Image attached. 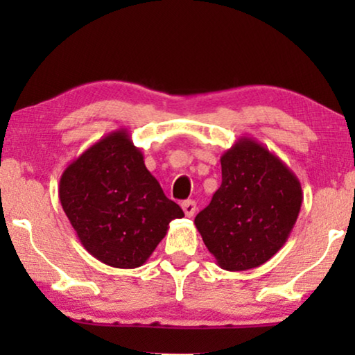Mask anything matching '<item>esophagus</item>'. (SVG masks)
Segmentation results:
<instances>
[{
	"mask_svg": "<svg viewBox=\"0 0 355 355\" xmlns=\"http://www.w3.org/2000/svg\"><path fill=\"white\" fill-rule=\"evenodd\" d=\"M182 208L188 218H192V216H194L197 211V203L194 200H184L182 203Z\"/></svg>",
	"mask_w": 355,
	"mask_h": 355,
	"instance_id": "esophagus-1",
	"label": "esophagus"
}]
</instances>
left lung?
Here are the masks:
<instances>
[{
  "label": "left lung",
  "mask_w": 355,
  "mask_h": 355,
  "mask_svg": "<svg viewBox=\"0 0 355 355\" xmlns=\"http://www.w3.org/2000/svg\"><path fill=\"white\" fill-rule=\"evenodd\" d=\"M220 167V188L194 224L218 266L248 271L284 248L302 205V188L277 155L248 136L222 153Z\"/></svg>",
  "instance_id": "left-lung-1"
}]
</instances>
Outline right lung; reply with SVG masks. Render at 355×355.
<instances>
[{
    "mask_svg": "<svg viewBox=\"0 0 355 355\" xmlns=\"http://www.w3.org/2000/svg\"><path fill=\"white\" fill-rule=\"evenodd\" d=\"M59 200L89 254L112 268H139L183 218L144 164L128 130L97 141L65 167Z\"/></svg>",
    "mask_w": 355,
    "mask_h": 355,
    "instance_id": "1",
    "label": "right lung"
}]
</instances>
